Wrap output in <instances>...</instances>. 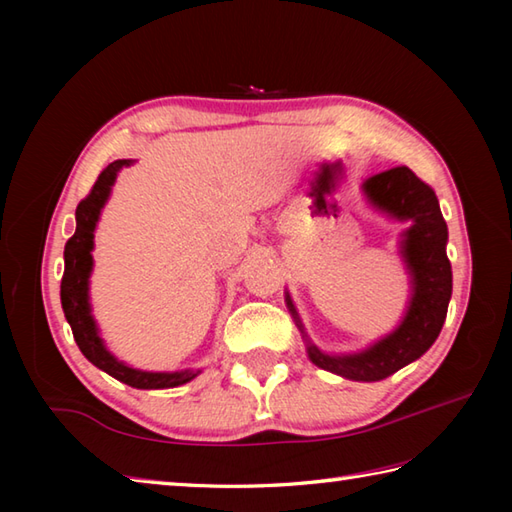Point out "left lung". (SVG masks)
Returning <instances> with one entry per match:
<instances>
[{"label": "left lung", "mask_w": 512, "mask_h": 512, "mask_svg": "<svg viewBox=\"0 0 512 512\" xmlns=\"http://www.w3.org/2000/svg\"><path fill=\"white\" fill-rule=\"evenodd\" d=\"M363 189L381 210L391 212L397 219L413 221L411 230H406L404 235V257L411 268L415 291L411 307L402 325L366 352L329 357L316 345H309L307 350L309 359L318 368L354 381H379L404 368L406 363L420 359L438 339L452 298V264L445 253L447 223L440 212L436 192L409 167L381 171L368 178ZM287 305L298 320L289 296ZM298 327H302L300 320Z\"/></svg>", "instance_id": "8db88e82"}]
</instances>
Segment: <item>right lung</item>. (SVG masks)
I'll list each match as a JSON object with an SVG mask.
<instances>
[{
    "instance_id": "right-lung-1",
    "label": "right lung",
    "mask_w": 512,
    "mask_h": 512,
    "mask_svg": "<svg viewBox=\"0 0 512 512\" xmlns=\"http://www.w3.org/2000/svg\"><path fill=\"white\" fill-rule=\"evenodd\" d=\"M126 164H131V160H117L108 164V167L99 173L97 183L92 185L90 194L83 198L79 207H76V232L65 244V273L63 282H60V302H63L65 318L69 327H72L76 345H79L85 359L92 361L94 366L133 388H176L180 384L192 381L196 377V372H142L124 366V363H119L106 348H103L97 327H94V320L90 316L88 277L92 271L94 225H97L101 207L106 203L112 183H115L117 171L121 167H126Z\"/></svg>"
}]
</instances>
